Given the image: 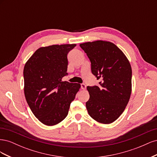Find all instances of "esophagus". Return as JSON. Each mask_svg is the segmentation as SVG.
I'll list each match as a JSON object with an SVG mask.
<instances>
[{"label": "esophagus", "mask_w": 157, "mask_h": 157, "mask_svg": "<svg viewBox=\"0 0 157 157\" xmlns=\"http://www.w3.org/2000/svg\"><path fill=\"white\" fill-rule=\"evenodd\" d=\"M80 86H81V88H82V90H85V89H86V84H84V83H82V84H80Z\"/></svg>", "instance_id": "1"}]
</instances>
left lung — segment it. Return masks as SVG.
Returning a JSON list of instances; mask_svg holds the SVG:
<instances>
[{
    "label": "left lung",
    "mask_w": 157,
    "mask_h": 157,
    "mask_svg": "<svg viewBox=\"0 0 157 157\" xmlns=\"http://www.w3.org/2000/svg\"><path fill=\"white\" fill-rule=\"evenodd\" d=\"M91 62L99 86H87L88 114L102 124H110L121 116L132 92V68L124 53L111 42L96 40L80 44Z\"/></svg>",
    "instance_id": "obj_1"
}]
</instances>
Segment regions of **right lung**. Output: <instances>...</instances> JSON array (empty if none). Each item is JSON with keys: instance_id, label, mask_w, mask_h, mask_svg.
Instances as JSON below:
<instances>
[{"instance_id": "right-lung-1", "label": "right lung", "mask_w": 157, "mask_h": 157, "mask_svg": "<svg viewBox=\"0 0 157 157\" xmlns=\"http://www.w3.org/2000/svg\"><path fill=\"white\" fill-rule=\"evenodd\" d=\"M73 44L41 47L23 69L24 94L34 115L42 123L54 126L67 116L70 104L80 88L78 83L62 81L67 75V54Z\"/></svg>"}]
</instances>
